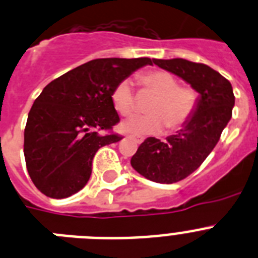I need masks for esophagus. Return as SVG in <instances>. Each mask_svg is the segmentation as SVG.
Wrapping results in <instances>:
<instances>
[{
	"mask_svg": "<svg viewBox=\"0 0 258 258\" xmlns=\"http://www.w3.org/2000/svg\"><path fill=\"white\" fill-rule=\"evenodd\" d=\"M131 137L133 138V140L136 141L137 144H142V142H144V138H142V137H136V136H131Z\"/></svg>",
	"mask_w": 258,
	"mask_h": 258,
	"instance_id": "esophagus-1",
	"label": "esophagus"
}]
</instances>
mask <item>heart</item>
<instances>
[{
	"mask_svg": "<svg viewBox=\"0 0 258 258\" xmlns=\"http://www.w3.org/2000/svg\"><path fill=\"white\" fill-rule=\"evenodd\" d=\"M142 89L156 95L147 112L121 125V131L140 134H159L164 125L169 132H179L192 120L198 105V95L189 86H180L179 81L164 70H149L137 76ZM112 104L121 116H132L136 111V95L129 81H121L112 91Z\"/></svg>",
	"mask_w": 258,
	"mask_h": 258,
	"instance_id": "obj_1",
	"label": "heart"
}]
</instances>
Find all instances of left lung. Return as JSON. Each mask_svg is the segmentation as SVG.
<instances>
[{
    "label": "left lung",
    "instance_id": "left-lung-1",
    "mask_svg": "<svg viewBox=\"0 0 258 258\" xmlns=\"http://www.w3.org/2000/svg\"><path fill=\"white\" fill-rule=\"evenodd\" d=\"M159 68L179 76L200 94L198 105L185 127L162 142L149 137L131 163L138 173L159 184H172L193 173L213 151L232 116V86L210 66L172 58L156 60Z\"/></svg>",
    "mask_w": 258,
    "mask_h": 258
}]
</instances>
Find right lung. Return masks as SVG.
Segmentation results:
<instances>
[{
	"label": "right lung",
	"instance_id": "1",
	"mask_svg": "<svg viewBox=\"0 0 258 258\" xmlns=\"http://www.w3.org/2000/svg\"><path fill=\"white\" fill-rule=\"evenodd\" d=\"M147 63L153 60L96 58L44 87L24 127L28 175L43 195L66 198L87 184L96 151L122 138L112 132L120 122L114 86Z\"/></svg>",
	"mask_w": 258,
	"mask_h": 258
}]
</instances>
